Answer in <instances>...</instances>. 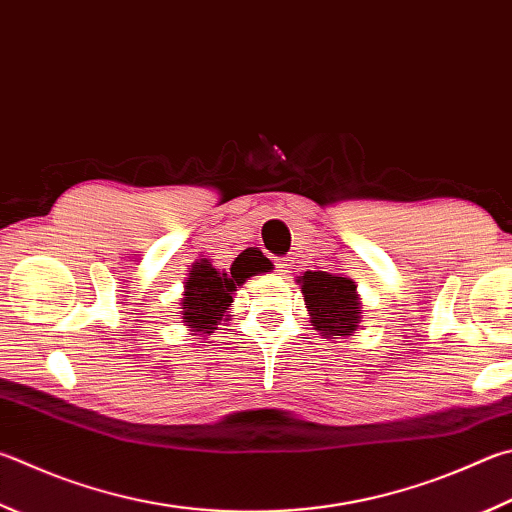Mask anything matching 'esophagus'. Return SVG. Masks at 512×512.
<instances>
[{
    "label": "esophagus",
    "mask_w": 512,
    "mask_h": 512,
    "mask_svg": "<svg viewBox=\"0 0 512 512\" xmlns=\"http://www.w3.org/2000/svg\"><path fill=\"white\" fill-rule=\"evenodd\" d=\"M275 266H277V271H280L282 275H288V273H291V268H293V259L291 257H282V259H277Z\"/></svg>",
    "instance_id": "34e87169"
}]
</instances>
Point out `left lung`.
<instances>
[{
  "label": "left lung",
  "mask_w": 512,
  "mask_h": 512,
  "mask_svg": "<svg viewBox=\"0 0 512 512\" xmlns=\"http://www.w3.org/2000/svg\"><path fill=\"white\" fill-rule=\"evenodd\" d=\"M315 331L324 338H351L360 327L362 302L356 282L347 275L306 271L297 277Z\"/></svg>",
  "instance_id": "8db88e82"
}]
</instances>
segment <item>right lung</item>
Wrapping results in <instances>:
<instances>
[{
	"mask_svg": "<svg viewBox=\"0 0 512 512\" xmlns=\"http://www.w3.org/2000/svg\"><path fill=\"white\" fill-rule=\"evenodd\" d=\"M273 264L266 257H248L235 262L230 271L212 266L210 259L194 262L185 277L181 297V320L192 333L190 336H210L221 320H230L228 309L232 293L257 273H271Z\"/></svg>",
	"mask_w": 512,
	"mask_h": 512,
	"instance_id": "add662e5",
	"label": "right lung"
}]
</instances>
